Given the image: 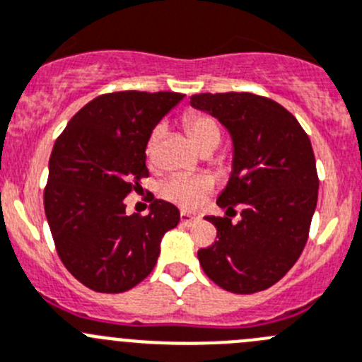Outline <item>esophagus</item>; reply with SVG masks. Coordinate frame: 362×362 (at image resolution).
<instances>
[{"instance_id":"obj_1","label":"esophagus","mask_w":362,"mask_h":362,"mask_svg":"<svg viewBox=\"0 0 362 362\" xmlns=\"http://www.w3.org/2000/svg\"><path fill=\"white\" fill-rule=\"evenodd\" d=\"M198 219H199L198 216H191V214H187V212H180V221L184 224H192V223H196Z\"/></svg>"}]
</instances>
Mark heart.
<instances>
[{"instance_id": "heart-1", "label": "heart", "mask_w": 362, "mask_h": 362, "mask_svg": "<svg viewBox=\"0 0 362 362\" xmlns=\"http://www.w3.org/2000/svg\"><path fill=\"white\" fill-rule=\"evenodd\" d=\"M184 129L187 131L189 138L192 139L199 150L216 148L221 139V131L217 122L212 117L199 111H191L182 118ZM160 129L157 127L146 143V156H152L156 150L157 139H159ZM214 180L209 175H198V177H185V175H175L164 182L163 192L164 198L171 203H177L182 209H196L203 202L206 194L212 191Z\"/></svg>"}]
</instances>
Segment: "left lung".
Instances as JSON below:
<instances>
[{
    "label": "left lung",
    "mask_w": 362,
    "mask_h": 362,
    "mask_svg": "<svg viewBox=\"0 0 362 362\" xmlns=\"http://www.w3.org/2000/svg\"><path fill=\"white\" fill-rule=\"evenodd\" d=\"M191 106L216 117L233 139V171L209 216L217 240L198 251L221 288L255 293L278 283L299 259L318 199L311 141L288 110L247 92L198 93ZM241 209V219L230 223Z\"/></svg>",
    "instance_id": "8db88e82"
}]
</instances>
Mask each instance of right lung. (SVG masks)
Masks as SVG:
<instances>
[{
  "label": "right lung",
  "mask_w": 362,
  "mask_h": 362,
  "mask_svg": "<svg viewBox=\"0 0 362 362\" xmlns=\"http://www.w3.org/2000/svg\"><path fill=\"white\" fill-rule=\"evenodd\" d=\"M185 95L113 92L81 107L49 159L44 209L59 259L100 293H122L156 267L160 238L180 221L171 203L152 198L150 212L125 214V196L148 177L146 143L160 118Z\"/></svg>",
  "instance_id": "obj_1"
}]
</instances>
